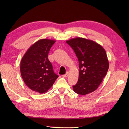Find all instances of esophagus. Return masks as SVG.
Returning <instances> with one entry per match:
<instances>
[{
  "label": "esophagus",
  "instance_id": "obj_1",
  "mask_svg": "<svg viewBox=\"0 0 129 129\" xmlns=\"http://www.w3.org/2000/svg\"><path fill=\"white\" fill-rule=\"evenodd\" d=\"M68 75H69V73H67L66 74L62 75V77H64V78H67L68 76Z\"/></svg>",
  "mask_w": 129,
  "mask_h": 129
}]
</instances>
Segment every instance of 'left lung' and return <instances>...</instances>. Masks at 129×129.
Here are the masks:
<instances>
[{"label": "left lung", "instance_id": "left-lung-1", "mask_svg": "<svg viewBox=\"0 0 129 129\" xmlns=\"http://www.w3.org/2000/svg\"><path fill=\"white\" fill-rule=\"evenodd\" d=\"M66 42L74 51L79 62V79L73 86L74 91L82 95L94 91L109 69L105 49L94 41L83 38H73Z\"/></svg>", "mask_w": 129, "mask_h": 129}]
</instances>
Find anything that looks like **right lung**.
I'll return each mask as SVG.
<instances>
[{"mask_svg":"<svg viewBox=\"0 0 129 129\" xmlns=\"http://www.w3.org/2000/svg\"><path fill=\"white\" fill-rule=\"evenodd\" d=\"M55 41L43 39L37 41L26 51L20 62V73L24 83L33 91L46 92L58 75L55 74L48 59L49 52Z\"/></svg>","mask_w":129,"mask_h":129,"instance_id":"1","label":"right lung"}]
</instances>
